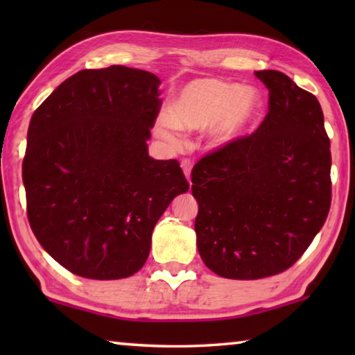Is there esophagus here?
<instances>
[{
	"instance_id": "34e87169",
	"label": "esophagus",
	"mask_w": 355,
	"mask_h": 355,
	"mask_svg": "<svg viewBox=\"0 0 355 355\" xmlns=\"http://www.w3.org/2000/svg\"><path fill=\"white\" fill-rule=\"evenodd\" d=\"M182 167H183V172H184L186 180H188L189 184H191V161L189 159H183L182 161Z\"/></svg>"
}]
</instances>
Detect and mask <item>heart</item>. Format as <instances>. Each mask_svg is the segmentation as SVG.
<instances>
[{
	"instance_id": "obj_1",
	"label": "heart",
	"mask_w": 355,
	"mask_h": 355,
	"mask_svg": "<svg viewBox=\"0 0 355 355\" xmlns=\"http://www.w3.org/2000/svg\"><path fill=\"white\" fill-rule=\"evenodd\" d=\"M264 112V100L255 87L199 78L186 83L171 98L167 114L155 120V131L177 146L178 130L205 131L208 146L222 148L254 131Z\"/></svg>"
}]
</instances>
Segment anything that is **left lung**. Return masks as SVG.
I'll use <instances>...</instances> for the list:
<instances>
[{
    "mask_svg": "<svg viewBox=\"0 0 355 355\" xmlns=\"http://www.w3.org/2000/svg\"><path fill=\"white\" fill-rule=\"evenodd\" d=\"M255 75L269 89L261 125L203 156L191 173L199 254L213 272L236 280L293 266L321 230L332 199L320 101L282 71Z\"/></svg>",
    "mask_w": 355,
    "mask_h": 355,
    "instance_id": "8db88e82",
    "label": "left lung"
}]
</instances>
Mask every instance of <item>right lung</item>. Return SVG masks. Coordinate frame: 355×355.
Returning <instances> with one entry per match:
<instances>
[{"mask_svg":"<svg viewBox=\"0 0 355 355\" xmlns=\"http://www.w3.org/2000/svg\"><path fill=\"white\" fill-rule=\"evenodd\" d=\"M159 78L111 65L81 70L34 111L23 159L28 219L70 272L94 280L136 274L156 222L189 184L177 159H153Z\"/></svg>","mask_w":355,"mask_h":355,"instance_id":"obj_1","label":"right lung"}]
</instances>
